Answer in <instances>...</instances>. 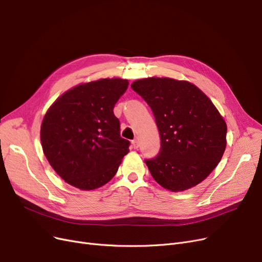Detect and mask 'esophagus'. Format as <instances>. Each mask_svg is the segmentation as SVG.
<instances>
[{
    "label": "esophagus",
    "mask_w": 262,
    "mask_h": 262,
    "mask_svg": "<svg viewBox=\"0 0 262 262\" xmlns=\"http://www.w3.org/2000/svg\"><path fill=\"white\" fill-rule=\"evenodd\" d=\"M132 147L135 148V149L139 148V140H138V139H134V140L132 141Z\"/></svg>",
    "instance_id": "esophagus-1"
}]
</instances>
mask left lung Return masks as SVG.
<instances>
[{"mask_svg": "<svg viewBox=\"0 0 262 262\" xmlns=\"http://www.w3.org/2000/svg\"><path fill=\"white\" fill-rule=\"evenodd\" d=\"M131 88L148 104L161 147L145 159L154 180L165 189L183 191L210 175L226 149L227 125L212 101L192 83L144 78Z\"/></svg>", "mask_w": 262, "mask_h": 262, "instance_id": "obj_1", "label": "left lung"}]
</instances>
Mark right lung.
I'll return each mask as SVG.
<instances>
[{
  "label": "right lung",
  "mask_w": 262,
  "mask_h": 262,
  "mask_svg": "<svg viewBox=\"0 0 262 262\" xmlns=\"http://www.w3.org/2000/svg\"><path fill=\"white\" fill-rule=\"evenodd\" d=\"M128 85L120 78L82 83L63 93L46 113L40 127L43 151L68 184L92 190L116 174L130 142L120 138L113 110Z\"/></svg>",
  "instance_id": "obj_1"
}]
</instances>
